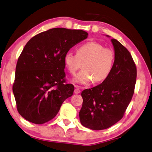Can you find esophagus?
I'll return each mask as SVG.
<instances>
[{
    "mask_svg": "<svg viewBox=\"0 0 152 152\" xmlns=\"http://www.w3.org/2000/svg\"><path fill=\"white\" fill-rule=\"evenodd\" d=\"M75 91H74L75 94H79V93L81 92L80 89H81V87H80L79 86H75Z\"/></svg>",
    "mask_w": 152,
    "mask_h": 152,
    "instance_id": "34e87169",
    "label": "esophagus"
}]
</instances>
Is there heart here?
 <instances>
[{
    "mask_svg": "<svg viewBox=\"0 0 152 152\" xmlns=\"http://www.w3.org/2000/svg\"><path fill=\"white\" fill-rule=\"evenodd\" d=\"M115 53L110 48L95 41L80 45L77 54L69 51L64 55L63 61L68 71L75 75L83 63V69L73 78L74 83L86 85L94 80L95 83L104 81L113 68Z\"/></svg>",
    "mask_w": 152,
    "mask_h": 152,
    "instance_id": "1",
    "label": "heart"
}]
</instances>
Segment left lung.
Here are the masks:
<instances>
[{"label": "left lung", "instance_id": "obj_1", "mask_svg": "<svg viewBox=\"0 0 152 152\" xmlns=\"http://www.w3.org/2000/svg\"><path fill=\"white\" fill-rule=\"evenodd\" d=\"M111 41L115 60L110 75L102 83L81 93V124L94 130L109 128L123 118L136 82L137 69L130 53L116 39Z\"/></svg>", "mask_w": 152, "mask_h": 152}]
</instances>
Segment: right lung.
Returning <instances> with one entry per match:
<instances>
[{
	"instance_id": "right-lung-1",
	"label": "right lung",
	"mask_w": 152,
	"mask_h": 152,
	"mask_svg": "<svg viewBox=\"0 0 152 152\" xmlns=\"http://www.w3.org/2000/svg\"><path fill=\"white\" fill-rule=\"evenodd\" d=\"M87 36L82 30L54 28L26 44L18 58L12 87L17 110L26 120L46 123L73 95L74 86L65 83L64 55Z\"/></svg>"
}]
</instances>
